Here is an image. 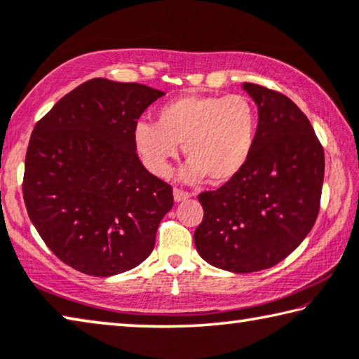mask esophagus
Returning a JSON list of instances; mask_svg holds the SVG:
<instances>
[{"label": "esophagus", "instance_id": "obj_1", "mask_svg": "<svg viewBox=\"0 0 359 359\" xmlns=\"http://www.w3.org/2000/svg\"><path fill=\"white\" fill-rule=\"evenodd\" d=\"M190 196H191V193H189V191H184L180 189H174V201H177V203L185 201V200H189Z\"/></svg>", "mask_w": 359, "mask_h": 359}]
</instances>
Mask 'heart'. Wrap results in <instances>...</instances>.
<instances>
[{"label": "heart", "mask_w": 359, "mask_h": 359, "mask_svg": "<svg viewBox=\"0 0 359 359\" xmlns=\"http://www.w3.org/2000/svg\"><path fill=\"white\" fill-rule=\"evenodd\" d=\"M259 115L254 102L241 94L182 95L169 100L156 113V124L137 121L134 144L153 174L168 175L170 159L184 145L190 159L180 177L225 184L248 166L255 140Z\"/></svg>", "instance_id": "1"}]
</instances>
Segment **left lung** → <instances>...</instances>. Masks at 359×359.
<instances>
[{"label": "left lung", "mask_w": 359, "mask_h": 359, "mask_svg": "<svg viewBox=\"0 0 359 359\" xmlns=\"http://www.w3.org/2000/svg\"><path fill=\"white\" fill-rule=\"evenodd\" d=\"M243 89L259 108L255 149L248 166L215 191L198 196V254L217 269L251 273L286 259L305 240L320 210L324 151L309 118L276 90Z\"/></svg>", "instance_id": "obj_1"}]
</instances>
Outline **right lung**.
Instances as JSON below:
<instances>
[{
	"mask_svg": "<svg viewBox=\"0 0 359 359\" xmlns=\"http://www.w3.org/2000/svg\"><path fill=\"white\" fill-rule=\"evenodd\" d=\"M163 90L94 78L36 123L25 156L24 201L46 246L90 276L142 264L174 204L172 187L135 153L134 126Z\"/></svg>",
	"mask_w": 359,
	"mask_h": 359,
	"instance_id": "obj_1",
	"label": "right lung"
}]
</instances>
